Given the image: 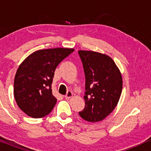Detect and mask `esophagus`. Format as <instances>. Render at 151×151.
Returning a JSON list of instances; mask_svg holds the SVG:
<instances>
[{
	"instance_id": "34e87169",
	"label": "esophagus",
	"mask_w": 151,
	"mask_h": 151,
	"mask_svg": "<svg viewBox=\"0 0 151 151\" xmlns=\"http://www.w3.org/2000/svg\"><path fill=\"white\" fill-rule=\"evenodd\" d=\"M73 96V93L72 91H68V92H67L66 95H65V96H64V97L66 98V99H68V98H70L72 97Z\"/></svg>"
}]
</instances>
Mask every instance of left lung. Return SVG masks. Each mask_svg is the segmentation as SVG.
<instances>
[{
  "label": "left lung",
  "instance_id": "obj_1",
  "mask_svg": "<svg viewBox=\"0 0 151 151\" xmlns=\"http://www.w3.org/2000/svg\"><path fill=\"white\" fill-rule=\"evenodd\" d=\"M78 54L86 76V106L79 115L86 121H101L118 104L123 88L121 73L106 54L91 50H78Z\"/></svg>",
  "mask_w": 151,
  "mask_h": 151
}]
</instances>
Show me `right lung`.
I'll use <instances>...</instances> for the list:
<instances>
[{"instance_id":"right-lung-1","label":"right lung","mask_w":151,"mask_h":151,"mask_svg":"<svg viewBox=\"0 0 151 151\" xmlns=\"http://www.w3.org/2000/svg\"><path fill=\"white\" fill-rule=\"evenodd\" d=\"M73 48H49L35 51L19 65L14 79V97L20 109L28 116L40 118L51 112L57 99L51 84L58 64Z\"/></svg>"}]
</instances>
